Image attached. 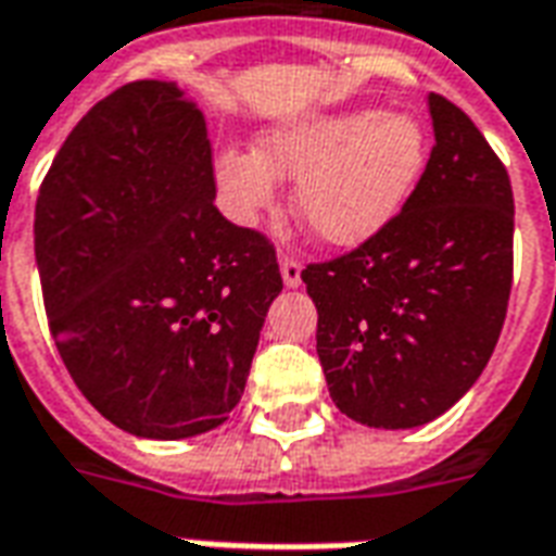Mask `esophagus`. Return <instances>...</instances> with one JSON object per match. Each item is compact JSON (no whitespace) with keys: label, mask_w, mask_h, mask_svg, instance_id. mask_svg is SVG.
Listing matches in <instances>:
<instances>
[{"label":"esophagus","mask_w":556,"mask_h":556,"mask_svg":"<svg viewBox=\"0 0 556 556\" xmlns=\"http://www.w3.org/2000/svg\"><path fill=\"white\" fill-rule=\"evenodd\" d=\"M279 270H282V282L289 286V289H298L301 286V258L291 253H282L279 255Z\"/></svg>","instance_id":"esophagus-1"}]
</instances>
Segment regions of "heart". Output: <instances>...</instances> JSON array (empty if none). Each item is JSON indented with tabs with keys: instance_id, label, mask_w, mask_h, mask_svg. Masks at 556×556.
Instances as JSON below:
<instances>
[{
	"instance_id": "heart-1",
	"label": "heart",
	"mask_w": 556,
	"mask_h": 556,
	"mask_svg": "<svg viewBox=\"0 0 556 556\" xmlns=\"http://www.w3.org/2000/svg\"><path fill=\"white\" fill-rule=\"evenodd\" d=\"M422 163L426 137L410 115L354 110L277 127L258 154H219L217 178L243 219L274 202L277 175L301 178L298 214L315 238L357 247L402 211Z\"/></svg>"
}]
</instances>
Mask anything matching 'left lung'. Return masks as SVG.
I'll list each match as a JSON object with an SVG mask.
<instances>
[{"label":"left lung","mask_w":556,"mask_h":556,"mask_svg":"<svg viewBox=\"0 0 556 556\" xmlns=\"http://www.w3.org/2000/svg\"><path fill=\"white\" fill-rule=\"evenodd\" d=\"M434 146L414 193L351 253L303 267L315 351L345 417L414 429L473 387L513 291V184L479 127L429 94Z\"/></svg>","instance_id":"8db88e82"}]
</instances>
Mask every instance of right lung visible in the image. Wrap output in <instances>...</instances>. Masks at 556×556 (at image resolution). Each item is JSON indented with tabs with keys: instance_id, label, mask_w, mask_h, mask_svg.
Wrapping results in <instances>:
<instances>
[{
	"instance_id": "right-lung-1",
	"label": "right lung",
	"mask_w": 556,
	"mask_h": 556,
	"mask_svg": "<svg viewBox=\"0 0 556 556\" xmlns=\"http://www.w3.org/2000/svg\"><path fill=\"white\" fill-rule=\"evenodd\" d=\"M202 113L137 79L79 118L35 205L43 309L67 372L137 438L217 429L282 291L277 250L214 205Z\"/></svg>"
}]
</instances>
